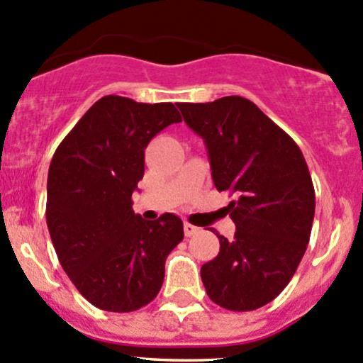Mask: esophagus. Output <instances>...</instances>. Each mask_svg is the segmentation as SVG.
<instances>
[{
	"mask_svg": "<svg viewBox=\"0 0 363 363\" xmlns=\"http://www.w3.org/2000/svg\"><path fill=\"white\" fill-rule=\"evenodd\" d=\"M196 233H200V228L193 226V224H189V223H184V235L186 236H193V235H196Z\"/></svg>",
	"mask_w": 363,
	"mask_h": 363,
	"instance_id": "obj_1",
	"label": "esophagus"
}]
</instances>
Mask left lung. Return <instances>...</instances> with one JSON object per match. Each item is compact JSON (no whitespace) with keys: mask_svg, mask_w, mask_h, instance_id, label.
I'll list each match as a JSON object with an SVG mask.
<instances>
[{"mask_svg":"<svg viewBox=\"0 0 363 363\" xmlns=\"http://www.w3.org/2000/svg\"><path fill=\"white\" fill-rule=\"evenodd\" d=\"M203 139L217 191L235 238L217 233V257L201 266L208 297L231 311L272 303L296 273L311 235L315 189L299 146L254 102L240 95L205 104H177Z\"/></svg>","mask_w":363,"mask_h":363,"instance_id":"left-lung-1","label":"left lung"}]
</instances>
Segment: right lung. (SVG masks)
Wrapping results in <instances>:
<instances>
[{"instance_id": "right-lung-1", "label": "right lung", "mask_w": 363, "mask_h": 363, "mask_svg": "<svg viewBox=\"0 0 363 363\" xmlns=\"http://www.w3.org/2000/svg\"><path fill=\"white\" fill-rule=\"evenodd\" d=\"M179 121L172 102L106 95L53 155L47 182L52 243L74 287L101 310L128 313L150 304L162 289L167 255L184 238L174 213L146 220L132 211L144 150Z\"/></svg>"}]
</instances>
